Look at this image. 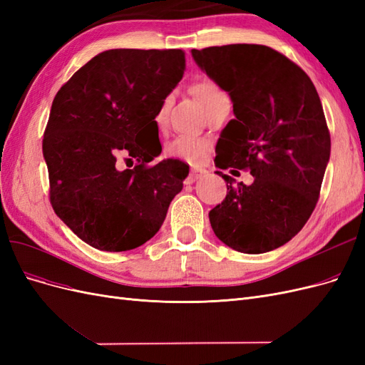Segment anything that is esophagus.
Returning <instances> with one entry per match:
<instances>
[{
	"label": "esophagus",
	"mask_w": 365,
	"mask_h": 365,
	"mask_svg": "<svg viewBox=\"0 0 365 365\" xmlns=\"http://www.w3.org/2000/svg\"><path fill=\"white\" fill-rule=\"evenodd\" d=\"M202 175H205V170H204V169H197V168L192 169V170H190V173H189V176H187L185 184H193L195 181L200 180Z\"/></svg>",
	"instance_id": "1"
}]
</instances>
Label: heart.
<instances>
[{
	"mask_svg": "<svg viewBox=\"0 0 365 365\" xmlns=\"http://www.w3.org/2000/svg\"><path fill=\"white\" fill-rule=\"evenodd\" d=\"M193 90L196 96L201 98V102L205 106L207 111L212 106H215L217 102L228 98L227 94L212 81L197 82L193 86ZM169 105H170V97H165L155 117L158 125L164 123L165 115H168ZM165 153H168L170 158L182 160L190 164H201L207 160L210 153V141L202 137L178 135L168 143V146H165Z\"/></svg>",
	"mask_w": 365,
	"mask_h": 365,
	"instance_id": "obj_1",
	"label": "heart"
}]
</instances>
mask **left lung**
<instances>
[{
    "label": "left lung",
    "mask_w": 365,
    "mask_h": 365,
    "mask_svg": "<svg viewBox=\"0 0 365 365\" xmlns=\"http://www.w3.org/2000/svg\"><path fill=\"white\" fill-rule=\"evenodd\" d=\"M192 56L233 102L236 118L220 132L216 168L255 176L252 185L233 187L216 170L228 193L210 210V224L239 252L272 251L304 227L319 197L330 157L322 101L309 76L271 47L230 43Z\"/></svg>",
    "instance_id": "8db88e82"
}]
</instances>
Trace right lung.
Masks as SVG:
<instances>
[{
    "label": "right lung",
    "mask_w": 365,
    "mask_h": 365,
    "mask_svg": "<svg viewBox=\"0 0 365 365\" xmlns=\"http://www.w3.org/2000/svg\"><path fill=\"white\" fill-rule=\"evenodd\" d=\"M182 50L98 53L54 97L43 132L50 202L88 245L120 252L155 236L189 165L161 153L157 113L182 79ZM135 159L120 170L118 157Z\"/></svg>",
    "instance_id": "add662e5"
}]
</instances>
